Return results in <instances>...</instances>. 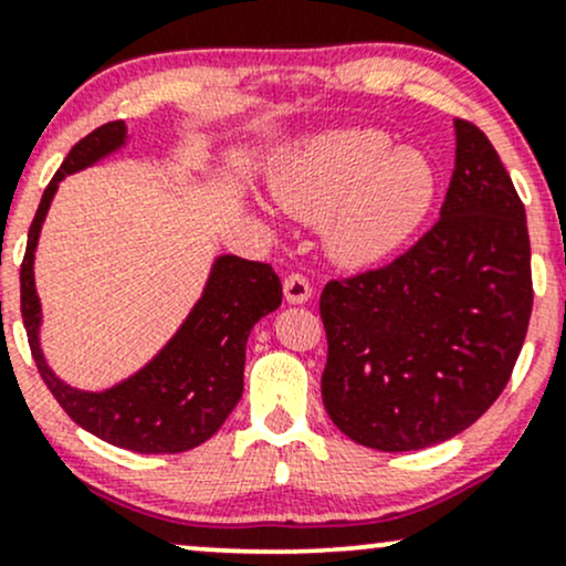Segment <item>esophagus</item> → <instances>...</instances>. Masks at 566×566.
<instances>
[{
    "mask_svg": "<svg viewBox=\"0 0 566 566\" xmlns=\"http://www.w3.org/2000/svg\"><path fill=\"white\" fill-rule=\"evenodd\" d=\"M283 294H285V302L289 305H305L310 302V296H313V285L307 283L305 275H289L283 281Z\"/></svg>",
    "mask_w": 566,
    "mask_h": 566,
    "instance_id": "34e87169",
    "label": "esophagus"
}]
</instances>
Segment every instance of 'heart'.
<instances>
[{"label": "heart", "instance_id": "heart-1", "mask_svg": "<svg viewBox=\"0 0 566 566\" xmlns=\"http://www.w3.org/2000/svg\"><path fill=\"white\" fill-rule=\"evenodd\" d=\"M272 191L300 221H324L334 261L367 266L391 256L427 221L437 175L421 150L394 148L378 129H348L291 150L272 175Z\"/></svg>", "mask_w": 566, "mask_h": 566}]
</instances>
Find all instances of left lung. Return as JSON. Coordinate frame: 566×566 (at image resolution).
I'll list each match as a JSON object with an SVG mask.
<instances>
[{"mask_svg": "<svg viewBox=\"0 0 566 566\" xmlns=\"http://www.w3.org/2000/svg\"><path fill=\"white\" fill-rule=\"evenodd\" d=\"M453 126L440 221L388 266L321 294L324 407L375 451H421L472 427L507 386L532 315L524 202L489 137Z\"/></svg>", "mask_w": 566, "mask_h": 566, "instance_id": "obj_1", "label": "left lung"}]
</instances>
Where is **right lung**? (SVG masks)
<instances>
[{
  "instance_id": "1",
  "label": "right lung",
  "mask_w": 566,
  "mask_h": 566,
  "mask_svg": "<svg viewBox=\"0 0 566 566\" xmlns=\"http://www.w3.org/2000/svg\"><path fill=\"white\" fill-rule=\"evenodd\" d=\"M126 124L99 126L70 150L48 184L21 264V315L34 361L66 416L99 440L135 453H184L210 440L242 397L248 334L281 307V277L270 264L232 253L216 256L208 283L167 345L135 375L102 391H83L59 378L40 343L42 305L34 285V251L59 184L94 167L126 145Z\"/></svg>"
}]
</instances>
